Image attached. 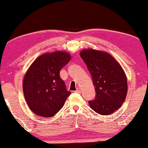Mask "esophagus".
Here are the masks:
<instances>
[{"label":"esophagus","mask_w":148,"mask_h":148,"mask_svg":"<svg viewBox=\"0 0 148 148\" xmlns=\"http://www.w3.org/2000/svg\"><path fill=\"white\" fill-rule=\"evenodd\" d=\"M75 92L77 93H81V92H82V90H81L80 88H78L77 89V90L75 91Z\"/></svg>","instance_id":"obj_1"}]
</instances>
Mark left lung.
<instances>
[{"mask_svg": "<svg viewBox=\"0 0 148 148\" xmlns=\"http://www.w3.org/2000/svg\"><path fill=\"white\" fill-rule=\"evenodd\" d=\"M80 56L86 64L96 90L90 108L101 115H109L120 108L127 94V79L121 64L108 52L84 49Z\"/></svg>", "mask_w": 148, "mask_h": 148, "instance_id": "1", "label": "left lung"}]
</instances>
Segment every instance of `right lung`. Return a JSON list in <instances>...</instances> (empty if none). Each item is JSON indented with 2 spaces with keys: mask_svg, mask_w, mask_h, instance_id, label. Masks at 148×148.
I'll return each instance as SVG.
<instances>
[{
  "mask_svg": "<svg viewBox=\"0 0 148 148\" xmlns=\"http://www.w3.org/2000/svg\"><path fill=\"white\" fill-rule=\"evenodd\" d=\"M65 51L44 53L36 58L26 71L23 91L30 110L38 116H54L62 108L71 92L60 77V71L70 61Z\"/></svg>",
  "mask_w": 148,
  "mask_h": 148,
  "instance_id": "1",
  "label": "right lung"
}]
</instances>
